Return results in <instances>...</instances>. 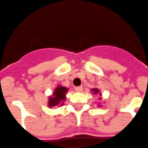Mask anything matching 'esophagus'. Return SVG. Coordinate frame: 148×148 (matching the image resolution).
Wrapping results in <instances>:
<instances>
[{
  "instance_id": "1",
  "label": "esophagus",
  "mask_w": 148,
  "mask_h": 148,
  "mask_svg": "<svg viewBox=\"0 0 148 148\" xmlns=\"http://www.w3.org/2000/svg\"><path fill=\"white\" fill-rule=\"evenodd\" d=\"M83 90V87L82 86H78V87H75V90L77 92H81Z\"/></svg>"
}]
</instances>
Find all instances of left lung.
<instances>
[{"label":"left lung","instance_id":"left-lung-1","mask_svg":"<svg viewBox=\"0 0 148 148\" xmlns=\"http://www.w3.org/2000/svg\"><path fill=\"white\" fill-rule=\"evenodd\" d=\"M93 90V93H95V94H97V93L99 92V90H97V89H93V90Z\"/></svg>","mask_w":148,"mask_h":148}]
</instances>
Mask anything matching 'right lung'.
I'll list each match as a JSON object with an SVG mask.
<instances>
[{
	"label": "right lung",
	"mask_w": 148,
	"mask_h": 148,
	"mask_svg": "<svg viewBox=\"0 0 148 148\" xmlns=\"http://www.w3.org/2000/svg\"><path fill=\"white\" fill-rule=\"evenodd\" d=\"M67 92V89L64 87L59 86L55 89L53 93V97H50L49 100V107L58 106L59 104H63L62 101L65 100L66 93Z\"/></svg>",
	"instance_id": "obj_1"
}]
</instances>
